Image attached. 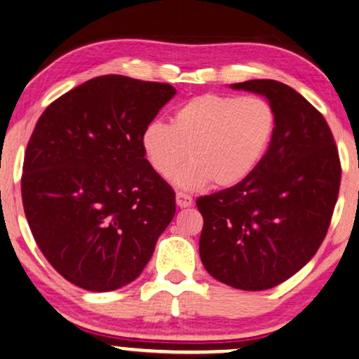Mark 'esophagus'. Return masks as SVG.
<instances>
[{
  "mask_svg": "<svg viewBox=\"0 0 359 359\" xmlns=\"http://www.w3.org/2000/svg\"><path fill=\"white\" fill-rule=\"evenodd\" d=\"M175 203H177L179 208H190L191 205H194V198H191L190 195L182 194V191H179V194L175 195Z\"/></svg>",
  "mask_w": 359,
  "mask_h": 359,
  "instance_id": "esophagus-1",
  "label": "esophagus"
}]
</instances>
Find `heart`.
Returning a JSON list of instances; mask_svg holds the SVG:
<instances>
[{
    "instance_id": "1",
    "label": "heart",
    "mask_w": 359,
    "mask_h": 359,
    "mask_svg": "<svg viewBox=\"0 0 359 359\" xmlns=\"http://www.w3.org/2000/svg\"><path fill=\"white\" fill-rule=\"evenodd\" d=\"M276 128L272 106L259 96L205 93L174 111L172 126L153 121L143 128L142 148L148 164L161 177H174L184 190H200L212 180L229 189L256 169L271 145Z\"/></svg>"
}]
</instances>
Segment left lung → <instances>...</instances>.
<instances>
[{"instance_id": "8db88e82", "label": "left lung", "mask_w": 359, "mask_h": 359, "mask_svg": "<svg viewBox=\"0 0 359 359\" xmlns=\"http://www.w3.org/2000/svg\"><path fill=\"white\" fill-rule=\"evenodd\" d=\"M264 96L276 114L271 145L240 184L201 196L200 258L219 282L267 290L316 255L339 196L341 169L332 132L306 98L277 80L232 83Z\"/></svg>"}]
</instances>
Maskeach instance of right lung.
I'll list each match as a JSON object with an SVG mask.
<instances>
[{"label": "right lung", "mask_w": 359, "mask_h": 359, "mask_svg": "<svg viewBox=\"0 0 359 359\" xmlns=\"http://www.w3.org/2000/svg\"><path fill=\"white\" fill-rule=\"evenodd\" d=\"M175 95L169 83L101 76L48 106L27 145L22 203L41 253L74 285L135 280L175 214L142 132Z\"/></svg>", "instance_id": "right-lung-1"}]
</instances>
